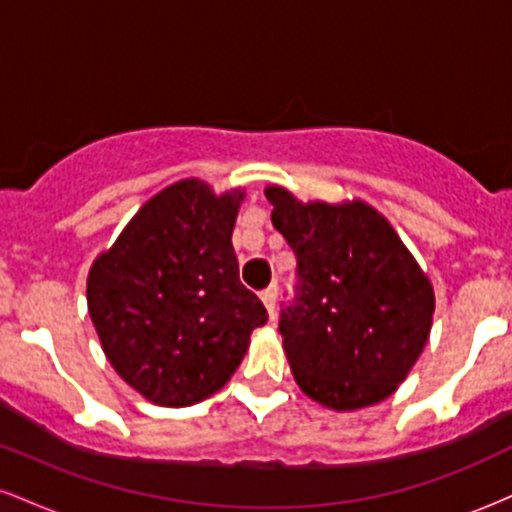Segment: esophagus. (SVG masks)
<instances>
[{
    "instance_id": "obj_1",
    "label": "esophagus",
    "mask_w": 512,
    "mask_h": 512,
    "mask_svg": "<svg viewBox=\"0 0 512 512\" xmlns=\"http://www.w3.org/2000/svg\"><path fill=\"white\" fill-rule=\"evenodd\" d=\"M260 298H262L264 308L269 310V315L274 317V303H276V289H274V286H269V289H264V291L260 293Z\"/></svg>"
}]
</instances>
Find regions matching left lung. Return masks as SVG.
I'll return each mask as SVG.
<instances>
[{"label":"left lung","instance_id":"left-lung-1","mask_svg":"<svg viewBox=\"0 0 512 512\" xmlns=\"http://www.w3.org/2000/svg\"><path fill=\"white\" fill-rule=\"evenodd\" d=\"M264 195L296 255L279 332L298 387L337 411L390 397L431 332L436 298L428 276L366 204H298L281 187Z\"/></svg>","mask_w":512,"mask_h":512}]
</instances>
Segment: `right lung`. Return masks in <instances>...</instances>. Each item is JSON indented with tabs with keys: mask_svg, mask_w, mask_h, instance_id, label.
I'll return each mask as SVG.
<instances>
[{
	"mask_svg": "<svg viewBox=\"0 0 512 512\" xmlns=\"http://www.w3.org/2000/svg\"><path fill=\"white\" fill-rule=\"evenodd\" d=\"M243 192L182 180L137 211L88 274V313L120 378L163 407L228 383L267 308L240 284L231 233Z\"/></svg>",
	"mask_w": 512,
	"mask_h": 512,
	"instance_id": "right-lung-1",
	"label": "right lung"
}]
</instances>
